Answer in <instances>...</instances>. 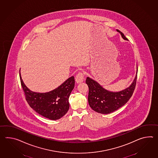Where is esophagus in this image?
Here are the masks:
<instances>
[{
  "label": "esophagus",
  "mask_w": 158,
  "mask_h": 158,
  "mask_svg": "<svg viewBox=\"0 0 158 158\" xmlns=\"http://www.w3.org/2000/svg\"><path fill=\"white\" fill-rule=\"evenodd\" d=\"M75 81L77 83H80L83 82L84 79V74L81 72H79L75 77Z\"/></svg>",
  "instance_id": "34e87169"
}]
</instances>
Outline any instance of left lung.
I'll list each match as a JSON object with an SVG mask.
<instances>
[{
    "mask_svg": "<svg viewBox=\"0 0 158 158\" xmlns=\"http://www.w3.org/2000/svg\"><path fill=\"white\" fill-rule=\"evenodd\" d=\"M123 39L128 40L122 32ZM137 72L133 83L130 86L119 92H111L102 87L97 81L89 77L85 83L89 88L88 101L90 107L96 112L108 114L113 112L125 105L133 94L137 81Z\"/></svg>",
    "mask_w": 158,
    "mask_h": 158,
    "instance_id": "8db88e82",
    "label": "left lung"
}]
</instances>
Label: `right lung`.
I'll list each match as a JSON object with an SVG mask.
<instances>
[{"instance_id":"right-lung-1","label":"right lung","mask_w":158,"mask_h":158,"mask_svg":"<svg viewBox=\"0 0 158 158\" xmlns=\"http://www.w3.org/2000/svg\"><path fill=\"white\" fill-rule=\"evenodd\" d=\"M21 87L29 106L39 114L52 120L62 117L69 109V98L75 86L73 76L58 87L46 93H38L29 89L22 80L19 71Z\"/></svg>"}]
</instances>
